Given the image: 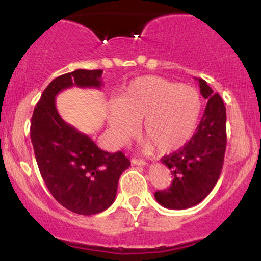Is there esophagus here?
Here are the masks:
<instances>
[{
  "label": "esophagus",
  "instance_id": "1",
  "mask_svg": "<svg viewBox=\"0 0 261 261\" xmlns=\"http://www.w3.org/2000/svg\"><path fill=\"white\" fill-rule=\"evenodd\" d=\"M131 163L134 164V166H147V163H146L143 160H137V158H133L131 160Z\"/></svg>",
  "mask_w": 261,
  "mask_h": 261
}]
</instances>
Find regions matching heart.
Masks as SVG:
<instances>
[{
  "instance_id": "b5f03b06",
  "label": "heart",
  "mask_w": 261,
  "mask_h": 261,
  "mask_svg": "<svg viewBox=\"0 0 261 261\" xmlns=\"http://www.w3.org/2000/svg\"><path fill=\"white\" fill-rule=\"evenodd\" d=\"M202 99L196 88L158 76H143L128 85L119 101L108 108L107 120L114 140L125 143L135 137L142 120L146 149L161 153L180 149L199 126Z\"/></svg>"
}]
</instances>
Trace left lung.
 <instances>
[{"label": "left lung", "instance_id": "1", "mask_svg": "<svg viewBox=\"0 0 261 261\" xmlns=\"http://www.w3.org/2000/svg\"><path fill=\"white\" fill-rule=\"evenodd\" d=\"M197 81L207 104L196 133L184 147L162 158L174 178L169 189L155 191L154 197L160 205L170 210H185L201 202L216 185L223 166L226 107L206 81Z\"/></svg>", "mask_w": 261, "mask_h": 261}]
</instances>
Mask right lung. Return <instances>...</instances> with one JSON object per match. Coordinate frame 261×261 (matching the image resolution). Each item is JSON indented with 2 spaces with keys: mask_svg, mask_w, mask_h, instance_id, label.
I'll return each instance as SVG.
<instances>
[{
  "mask_svg": "<svg viewBox=\"0 0 261 261\" xmlns=\"http://www.w3.org/2000/svg\"><path fill=\"white\" fill-rule=\"evenodd\" d=\"M101 70H76L56 77L33 112L31 140L47 189L60 205L79 215L99 214L114 202L121 173L130 161L120 151L109 153L88 135L62 120L56 95L65 89L100 88Z\"/></svg>",
  "mask_w": 261,
  "mask_h": 261,
  "instance_id": "add662e5",
  "label": "right lung"
}]
</instances>
